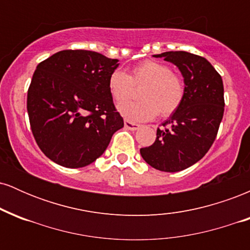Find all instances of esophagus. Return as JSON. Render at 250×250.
I'll return each mask as SVG.
<instances>
[{"label":"esophagus","instance_id":"esophagus-1","mask_svg":"<svg viewBox=\"0 0 250 250\" xmlns=\"http://www.w3.org/2000/svg\"><path fill=\"white\" fill-rule=\"evenodd\" d=\"M141 125H137V123L135 122H131V121H128V120H125V128L128 129V130H137Z\"/></svg>","mask_w":250,"mask_h":250}]
</instances>
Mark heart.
Instances as JSON below:
<instances>
[{"mask_svg": "<svg viewBox=\"0 0 250 250\" xmlns=\"http://www.w3.org/2000/svg\"><path fill=\"white\" fill-rule=\"evenodd\" d=\"M135 87H143L139 92L141 102L123 105L132 96ZM109 93L120 105L119 111L128 121L142 122L155 116H171L181 107L186 95V84L179 74L171 71L162 62L147 60L136 64L127 75L116 70L109 76Z\"/></svg>", "mask_w": 250, "mask_h": 250, "instance_id": "obj_1", "label": "heart"}]
</instances>
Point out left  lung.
I'll return each mask as SVG.
<instances>
[{
	"instance_id": "obj_1",
	"label": "left lung",
	"mask_w": 250,
	"mask_h": 250,
	"mask_svg": "<svg viewBox=\"0 0 250 250\" xmlns=\"http://www.w3.org/2000/svg\"><path fill=\"white\" fill-rule=\"evenodd\" d=\"M154 56L179 68L186 95L176 113L163 123L165 129H157L155 142L140 149V153L153 168L175 173L200 161L216 139L225 111L223 82L202 56L187 51H166Z\"/></svg>"
}]
</instances>
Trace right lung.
<instances>
[{
	"mask_svg": "<svg viewBox=\"0 0 250 250\" xmlns=\"http://www.w3.org/2000/svg\"><path fill=\"white\" fill-rule=\"evenodd\" d=\"M119 63L90 50H62L39 63L27 109L42 153L65 168L93 163L107 149L123 119L109 93Z\"/></svg>",
	"mask_w": 250,
	"mask_h": 250,
	"instance_id": "right-lung-1",
	"label": "right lung"
}]
</instances>
